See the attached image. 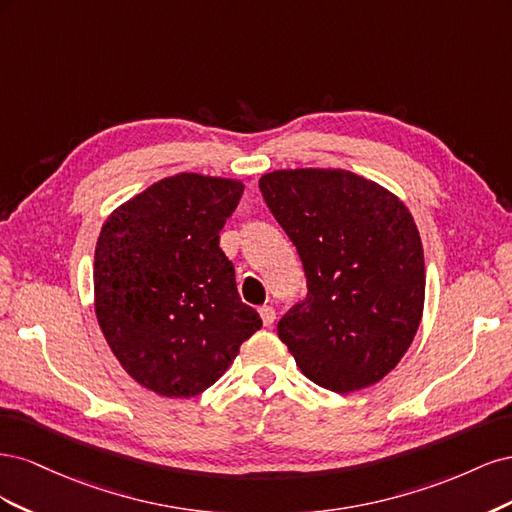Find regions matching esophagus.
<instances>
[{"instance_id": "obj_1", "label": "esophagus", "mask_w": 512, "mask_h": 512, "mask_svg": "<svg viewBox=\"0 0 512 512\" xmlns=\"http://www.w3.org/2000/svg\"><path fill=\"white\" fill-rule=\"evenodd\" d=\"M258 312H260L262 324H265V327H271V324L275 322V309L271 305H262Z\"/></svg>"}]
</instances>
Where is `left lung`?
Masks as SVG:
<instances>
[{
    "mask_svg": "<svg viewBox=\"0 0 512 512\" xmlns=\"http://www.w3.org/2000/svg\"><path fill=\"white\" fill-rule=\"evenodd\" d=\"M258 185L307 277L305 305L277 335L322 389L374 386L404 359L423 318L425 258L410 209L344 168H280Z\"/></svg>",
    "mask_w": 512,
    "mask_h": 512,
    "instance_id": "1",
    "label": "left lung"
}]
</instances>
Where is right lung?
<instances>
[{
    "label": "right lung",
    "mask_w": 512,
    "mask_h": 512,
    "mask_svg": "<svg viewBox=\"0 0 512 512\" xmlns=\"http://www.w3.org/2000/svg\"><path fill=\"white\" fill-rule=\"evenodd\" d=\"M243 188L239 179L179 173L151 183L102 224L96 318L119 365L156 395L207 391L262 327L220 250Z\"/></svg>",
    "instance_id": "obj_1"
}]
</instances>
